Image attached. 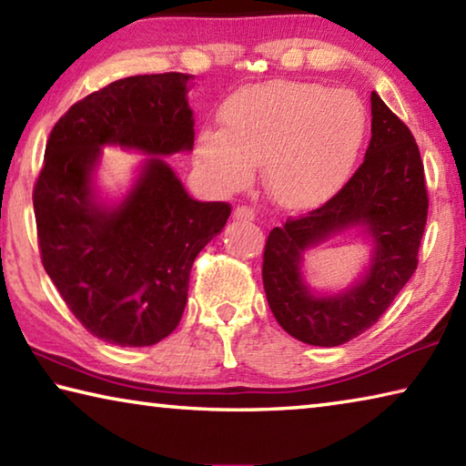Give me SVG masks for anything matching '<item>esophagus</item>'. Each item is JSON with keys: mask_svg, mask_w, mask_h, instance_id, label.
<instances>
[{"mask_svg": "<svg viewBox=\"0 0 466 466\" xmlns=\"http://www.w3.org/2000/svg\"><path fill=\"white\" fill-rule=\"evenodd\" d=\"M234 218L242 219V222H250V219H255V209L248 208V205H238L234 209Z\"/></svg>", "mask_w": 466, "mask_h": 466, "instance_id": "esophagus-1", "label": "esophagus"}]
</instances>
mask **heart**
Returning a JSON list of instances; mask_svg holds the SVG:
<instances>
[{
    "instance_id": "obj_1",
    "label": "heart",
    "mask_w": 466,
    "mask_h": 466,
    "mask_svg": "<svg viewBox=\"0 0 466 466\" xmlns=\"http://www.w3.org/2000/svg\"><path fill=\"white\" fill-rule=\"evenodd\" d=\"M366 121V108L351 90L288 80L248 86L228 98L222 131L199 133L195 162L226 191L247 187L265 167L275 203L312 209L350 177Z\"/></svg>"
}]
</instances>
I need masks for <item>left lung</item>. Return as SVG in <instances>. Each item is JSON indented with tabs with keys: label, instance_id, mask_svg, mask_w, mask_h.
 Returning <instances> with one entry per match:
<instances>
[{
	"label": "left lung",
	"instance_id": "left-lung-1",
	"mask_svg": "<svg viewBox=\"0 0 466 466\" xmlns=\"http://www.w3.org/2000/svg\"><path fill=\"white\" fill-rule=\"evenodd\" d=\"M372 139L353 177L320 208L288 218L267 236L263 286L281 329L298 341L337 347L378 322L417 269L428 219L423 162L407 125L372 92ZM350 225H366L375 255L365 279L337 297H314L299 265L303 250Z\"/></svg>",
	"mask_w": 466,
	"mask_h": 466
}]
</instances>
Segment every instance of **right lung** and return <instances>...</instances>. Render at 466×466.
Segmentation results:
<instances>
[{"label":"right lung","mask_w":466,"mask_h":466,"mask_svg":"<svg viewBox=\"0 0 466 466\" xmlns=\"http://www.w3.org/2000/svg\"><path fill=\"white\" fill-rule=\"evenodd\" d=\"M193 76H131L77 100L46 141L33 191L41 261L63 302L102 341L146 347L183 317L195 257L230 218V203L187 195L160 156L193 147ZM106 143L150 157L116 208L91 193Z\"/></svg>","instance_id":"1"}]
</instances>
